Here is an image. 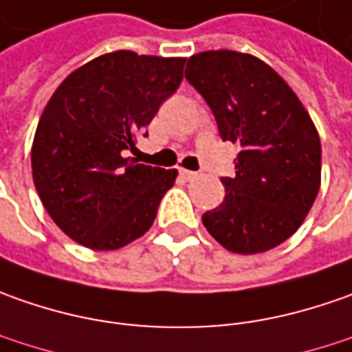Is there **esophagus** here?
<instances>
[{
	"mask_svg": "<svg viewBox=\"0 0 352 352\" xmlns=\"http://www.w3.org/2000/svg\"><path fill=\"white\" fill-rule=\"evenodd\" d=\"M179 173H181V177H183L185 181H192V179H197V177H199V173H195V171H188V169H181Z\"/></svg>",
	"mask_w": 352,
	"mask_h": 352,
	"instance_id": "obj_1",
	"label": "esophagus"
}]
</instances>
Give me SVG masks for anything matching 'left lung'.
I'll return each instance as SVG.
<instances>
[{
	"instance_id": "obj_1",
	"label": "left lung",
	"mask_w": 352,
	"mask_h": 352,
	"mask_svg": "<svg viewBox=\"0 0 352 352\" xmlns=\"http://www.w3.org/2000/svg\"><path fill=\"white\" fill-rule=\"evenodd\" d=\"M185 78L204 97L220 138L239 144L224 202L202 214L228 251L255 255L280 245L306 220L321 185V144L296 93L263 60L234 50L188 58Z\"/></svg>"
}]
</instances>
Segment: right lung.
Returning a JSON list of instances; mask_svg holds the SVG:
<instances>
[{"label":"right lung","mask_w":352,"mask_h":352,"mask_svg":"<svg viewBox=\"0 0 352 352\" xmlns=\"http://www.w3.org/2000/svg\"><path fill=\"white\" fill-rule=\"evenodd\" d=\"M185 60L109 52L72 72L44 107L32 181L46 212L74 241L113 251L152 228L177 169L124 155L181 85Z\"/></svg>","instance_id":"add662e5"}]
</instances>
